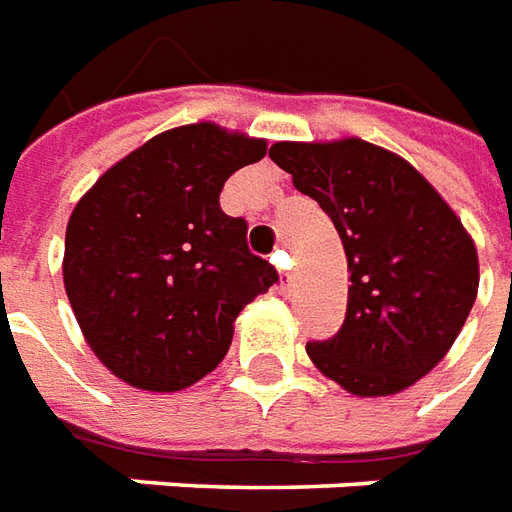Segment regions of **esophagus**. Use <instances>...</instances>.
I'll return each instance as SVG.
<instances>
[{
	"instance_id": "obj_1",
	"label": "esophagus",
	"mask_w": 512,
	"mask_h": 512,
	"mask_svg": "<svg viewBox=\"0 0 512 512\" xmlns=\"http://www.w3.org/2000/svg\"><path fill=\"white\" fill-rule=\"evenodd\" d=\"M273 262L278 264V267H289V256H286L284 250H278V253H273ZM278 281H281V289H289V286H292V273H289V270H281Z\"/></svg>"
}]
</instances>
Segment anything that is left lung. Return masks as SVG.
Instances as JSON below:
<instances>
[{
	"label": "left lung",
	"mask_w": 512,
	"mask_h": 512,
	"mask_svg": "<svg viewBox=\"0 0 512 512\" xmlns=\"http://www.w3.org/2000/svg\"><path fill=\"white\" fill-rule=\"evenodd\" d=\"M270 159L331 217L347 256L342 328L308 342V358L358 397L413 386L474 306L480 264L469 231L411 162L358 137L275 143Z\"/></svg>",
	"instance_id": "8db88e82"
}]
</instances>
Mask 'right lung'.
I'll list each match as a JSON object with an SVG mask.
<instances>
[{
  "label": "right lung",
  "instance_id": "add662e5",
  "mask_svg": "<svg viewBox=\"0 0 512 512\" xmlns=\"http://www.w3.org/2000/svg\"><path fill=\"white\" fill-rule=\"evenodd\" d=\"M267 154L259 137L190 123L115 162L71 212L63 281L90 350L143 391L206 378L234 320L278 281L248 250V223L220 209L231 173Z\"/></svg>",
  "mask_w": 512,
  "mask_h": 512
}]
</instances>
